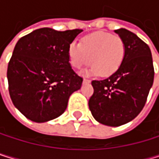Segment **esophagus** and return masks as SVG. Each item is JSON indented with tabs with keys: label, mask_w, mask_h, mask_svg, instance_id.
I'll return each instance as SVG.
<instances>
[{
	"label": "esophagus",
	"mask_w": 159,
	"mask_h": 159,
	"mask_svg": "<svg viewBox=\"0 0 159 159\" xmlns=\"http://www.w3.org/2000/svg\"><path fill=\"white\" fill-rule=\"evenodd\" d=\"M89 82H90V80H89V79L84 78V80H83V83H84V84H89Z\"/></svg>",
	"instance_id": "obj_1"
}]
</instances>
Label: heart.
Instances as JSON below:
<instances>
[{
	"label": "heart",
	"mask_w": 159,
	"mask_h": 159,
	"mask_svg": "<svg viewBox=\"0 0 159 159\" xmlns=\"http://www.w3.org/2000/svg\"><path fill=\"white\" fill-rule=\"evenodd\" d=\"M125 52V43L120 36L96 31L84 36L80 44H70L68 56L70 66L74 69H81L90 61L93 65L85 73L110 76L121 66Z\"/></svg>",
	"instance_id": "obj_1"
}]
</instances>
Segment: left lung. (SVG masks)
<instances>
[{
  "label": "left lung",
  "mask_w": 159,
  "mask_h": 159,
  "mask_svg": "<svg viewBox=\"0 0 159 159\" xmlns=\"http://www.w3.org/2000/svg\"><path fill=\"white\" fill-rule=\"evenodd\" d=\"M114 31L125 43L123 63L110 77L91 82L94 90L89 107L99 123L117 127L135 118L144 108L155 70L145 42L125 28Z\"/></svg>",
  "instance_id": "obj_1"
}]
</instances>
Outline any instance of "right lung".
Returning <instances> with one entry per match:
<instances>
[{
    "label": "right lung",
    "mask_w": 159,
    "mask_h": 159,
    "mask_svg": "<svg viewBox=\"0 0 159 159\" xmlns=\"http://www.w3.org/2000/svg\"><path fill=\"white\" fill-rule=\"evenodd\" d=\"M82 29H36L22 37L7 66L10 98L25 116L47 122L66 111L70 94L82 86L69 62L68 49Z\"/></svg>",
    "instance_id": "obj_1"
}]
</instances>
